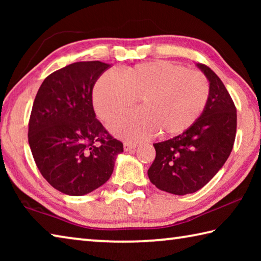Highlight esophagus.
Masks as SVG:
<instances>
[{"instance_id":"obj_1","label":"esophagus","mask_w":261,"mask_h":261,"mask_svg":"<svg viewBox=\"0 0 261 261\" xmlns=\"http://www.w3.org/2000/svg\"><path fill=\"white\" fill-rule=\"evenodd\" d=\"M137 143H132V141H124L123 144V147H124V151H131V149L136 148Z\"/></svg>"}]
</instances>
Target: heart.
<instances>
[{"label": "heart", "mask_w": 261, "mask_h": 261, "mask_svg": "<svg viewBox=\"0 0 261 261\" xmlns=\"http://www.w3.org/2000/svg\"><path fill=\"white\" fill-rule=\"evenodd\" d=\"M208 98L210 84L204 74L166 61L125 68L120 78L106 72L92 92L95 113L106 123L126 113L140 99V110L109 125L115 135L127 140L183 134L200 117Z\"/></svg>", "instance_id": "heart-1"}]
</instances>
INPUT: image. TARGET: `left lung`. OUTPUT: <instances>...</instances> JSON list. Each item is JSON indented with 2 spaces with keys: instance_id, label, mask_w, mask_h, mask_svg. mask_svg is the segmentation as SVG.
<instances>
[{
  "instance_id": "1",
  "label": "left lung",
  "mask_w": 261,
  "mask_h": 261,
  "mask_svg": "<svg viewBox=\"0 0 261 261\" xmlns=\"http://www.w3.org/2000/svg\"><path fill=\"white\" fill-rule=\"evenodd\" d=\"M210 82V98L197 122L182 135L153 144L155 159L147 171L162 191L193 193L214 177L230 155L236 137L235 103L222 81L205 64L198 63Z\"/></svg>"
}]
</instances>
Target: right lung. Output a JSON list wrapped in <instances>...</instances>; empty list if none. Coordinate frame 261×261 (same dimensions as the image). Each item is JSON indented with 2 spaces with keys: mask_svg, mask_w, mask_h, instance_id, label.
Returning <instances> with one entry per match:
<instances>
[{
  "mask_svg": "<svg viewBox=\"0 0 261 261\" xmlns=\"http://www.w3.org/2000/svg\"><path fill=\"white\" fill-rule=\"evenodd\" d=\"M100 61L76 62L50 73L39 88L29 121V144L38 169L62 193L83 196L113 174L122 141L105 129L92 103Z\"/></svg>",
  "mask_w": 261,
  "mask_h": 261,
  "instance_id": "obj_1",
  "label": "right lung"
}]
</instances>
